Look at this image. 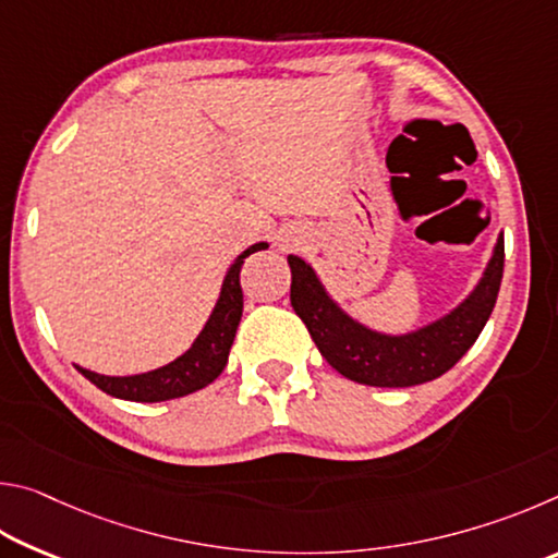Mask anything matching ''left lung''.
Listing matches in <instances>:
<instances>
[{"mask_svg": "<svg viewBox=\"0 0 558 558\" xmlns=\"http://www.w3.org/2000/svg\"><path fill=\"white\" fill-rule=\"evenodd\" d=\"M292 282L290 302L310 337L335 369L356 384L401 389L438 379L475 344L497 302L505 270V239L499 235L493 260L475 292L438 323L413 335L389 337L354 323L339 310L315 270L298 256H288Z\"/></svg>", "mask_w": 558, "mask_h": 558, "instance_id": "8db88e82", "label": "left lung"}]
</instances>
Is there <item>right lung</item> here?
Wrapping results in <instances>:
<instances>
[{
	"instance_id": "right-lung-1",
	"label": "right lung",
	"mask_w": 558,
	"mask_h": 558,
	"mask_svg": "<svg viewBox=\"0 0 558 558\" xmlns=\"http://www.w3.org/2000/svg\"><path fill=\"white\" fill-rule=\"evenodd\" d=\"M268 248V243H256L248 251H243L229 268L221 286V298L216 302L209 323L204 325L202 335L196 337L189 352H184L172 364L162 366V369L137 374V376H102L96 372L81 369L88 381L98 386L116 399L125 401H140V403H155V401H169L179 399V396L194 393L209 386L216 376L223 372L226 362H229V352L235 337V329L241 323L243 313V290H241V266L251 253Z\"/></svg>"
}]
</instances>
